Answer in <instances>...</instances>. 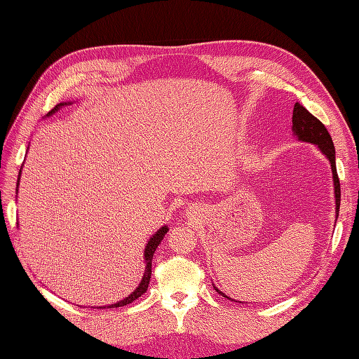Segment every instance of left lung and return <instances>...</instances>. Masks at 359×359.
<instances>
[{
	"label": "left lung",
	"mask_w": 359,
	"mask_h": 359,
	"mask_svg": "<svg viewBox=\"0 0 359 359\" xmlns=\"http://www.w3.org/2000/svg\"><path fill=\"white\" fill-rule=\"evenodd\" d=\"M292 130L293 135L298 137V140H302V142H310L318 145L319 149L325 154L331 163V170H332V181H334V198H335V219L339 217L340 211V180L339 175H337V168H335V148L332 144V137L328 133L327 127H325L316 116H313L306 107L299 103H295L293 106V115H292ZM215 287V286H214ZM215 290L222 293V295L227 299L233 301L227 295H224L223 292L215 287ZM240 302V301H238Z\"/></svg>",
	"instance_id": "8db88e82"
}]
</instances>
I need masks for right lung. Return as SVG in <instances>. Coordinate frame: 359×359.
Listing matches in <instances>:
<instances>
[{
  "label": "right lung",
  "instance_id": "add662e5",
  "mask_svg": "<svg viewBox=\"0 0 359 359\" xmlns=\"http://www.w3.org/2000/svg\"><path fill=\"white\" fill-rule=\"evenodd\" d=\"M67 104H70V103H60V104H57V106L53 107V109L48 114V116H49L50 114H55V112L60 109V107H62V106H67ZM19 177H20V172H19ZM18 186H19V178H18ZM168 231H169V229H168V226H163V227H160V229H158L153 236L149 238V241H148V244H147V247H145V252H144V256H145V264H147V266H145V273H144L142 280H140L139 286L136 287V290L130 293L128 297H126L124 299H121L119 302H115V304H111V306H107V309H116V307L127 306V304L136 301L140 295H144V293L147 292L148 285H149V278H151V264H153L154 252H156V248L158 247V244L161 243L163 236H165V235L168 233ZM100 309H106V307H100Z\"/></svg>",
  "mask_w": 359,
  "mask_h": 359
}]
</instances>
